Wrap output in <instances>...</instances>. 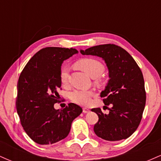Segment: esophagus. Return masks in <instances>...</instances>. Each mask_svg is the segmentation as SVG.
I'll return each instance as SVG.
<instances>
[{
    "instance_id": "34e87169",
    "label": "esophagus",
    "mask_w": 161,
    "mask_h": 161,
    "mask_svg": "<svg viewBox=\"0 0 161 161\" xmlns=\"http://www.w3.org/2000/svg\"><path fill=\"white\" fill-rule=\"evenodd\" d=\"M82 112L84 113V114H87V113L90 112V110H89V109L86 108H84L82 109Z\"/></svg>"
}]
</instances>
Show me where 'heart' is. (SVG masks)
<instances>
[{"mask_svg":"<svg viewBox=\"0 0 161 161\" xmlns=\"http://www.w3.org/2000/svg\"><path fill=\"white\" fill-rule=\"evenodd\" d=\"M76 66L92 78L98 77L104 73V66L101 61L92 57H86L79 60L76 63ZM69 78V67L64 65L60 71V79L62 83L67 82ZM94 92L90 90L75 89L69 94V97L72 101L82 106H87L91 103L92 97Z\"/></svg>","mask_w":161,"mask_h":161,"instance_id":"1","label":"heart"}]
</instances>
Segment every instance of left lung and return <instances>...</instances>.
I'll use <instances>...</instances> for the list:
<instances>
[{"label": "left lung", "mask_w": 161, "mask_h": 161, "mask_svg": "<svg viewBox=\"0 0 161 161\" xmlns=\"http://www.w3.org/2000/svg\"><path fill=\"white\" fill-rule=\"evenodd\" d=\"M83 55L100 57L109 71L108 85L101 97L105 105H110L109 114L100 108L92 111L98 116L95 133L107 141H119L132 136L142 118L146 102L145 82L139 66L129 53L119 46L107 44L81 50Z\"/></svg>", "instance_id": "obj_1"}]
</instances>
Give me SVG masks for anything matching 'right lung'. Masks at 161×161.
I'll return each instance as SVG.
<instances>
[{
  "label": "right lung",
  "mask_w": 161,
  "mask_h": 161,
  "mask_svg": "<svg viewBox=\"0 0 161 161\" xmlns=\"http://www.w3.org/2000/svg\"><path fill=\"white\" fill-rule=\"evenodd\" d=\"M77 53L74 48L45 47L29 60L19 75L16 110L25 132L39 145H51L65 138L73 119L82 112L73 103L62 110L53 108L59 102L63 62Z\"/></svg>",
  "instance_id": "right-lung-1"
}]
</instances>
